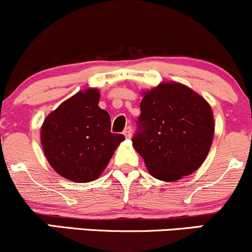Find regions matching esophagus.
I'll return each instance as SVG.
<instances>
[{
	"mask_svg": "<svg viewBox=\"0 0 252 252\" xmlns=\"http://www.w3.org/2000/svg\"><path fill=\"white\" fill-rule=\"evenodd\" d=\"M124 134H125L126 138H131L132 137V128L131 126H127L125 129H124Z\"/></svg>",
	"mask_w": 252,
	"mask_h": 252,
	"instance_id": "esophagus-1",
	"label": "esophagus"
}]
</instances>
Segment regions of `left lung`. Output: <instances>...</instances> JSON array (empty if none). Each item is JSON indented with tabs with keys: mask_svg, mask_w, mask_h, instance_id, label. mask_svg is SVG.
<instances>
[{
	"mask_svg": "<svg viewBox=\"0 0 252 252\" xmlns=\"http://www.w3.org/2000/svg\"><path fill=\"white\" fill-rule=\"evenodd\" d=\"M132 138L155 179L188 176L210 152L214 119L206 100L180 83H162L144 94Z\"/></svg>",
	"mask_w": 252,
	"mask_h": 252,
	"instance_id": "8db88e82",
	"label": "left lung"
}]
</instances>
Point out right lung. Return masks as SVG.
I'll list each match as a JSON object with an SVG mask.
<instances>
[{"instance_id": "1", "label": "right lung", "mask_w": 252, "mask_h": 252, "mask_svg": "<svg viewBox=\"0 0 252 252\" xmlns=\"http://www.w3.org/2000/svg\"><path fill=\"white\" fill-rule=\"evenodd\" d=\"M97 89L64 101L45 119L41 144L57 174L78 183L94 181L104 170L125 137L112 133L111 117L98 107Z\"/></svg>"}]
</instances>
